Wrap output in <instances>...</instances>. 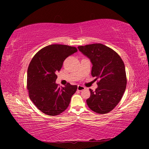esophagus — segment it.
I'll use <instances>...</instances> for the list:
<instances>
[{
  "instance_id": "obj_1",
  "label": "esophagus",
  "mask_w": 149,
  "mask_h": 149,
  "mask_svg": "<svg viewBox=\"0 0 149 149\" xmlns=\"http://www.w3.org/2000/svg\"><path fill=\"white\" fill-rule=\"evenodd\" d=\"M84 89H85V87L84 86H81V85H78L77 86V91H81Z\"/></svg>"
}]
</instances>
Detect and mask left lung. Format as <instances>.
Segmentation results:
<instances>
[{
  "label": "left lung",
  "mask_w": 149,
  "mask_h": 149,
  "mask_svg": "<svg viewBox=\"0 0 149 149\" xmlns=\"http://www.w3.org/2000/svg\"><path fill=\"white\" fill-rule=\"evenodd\" d=\"M93 64L91 75L97 80L95 91L89 89L91 96L87 104L97 114H107L120 102L125 92L127 77L125 65L116 52L100 43L77 47Z\"/></svg>",
  "instance_id": "obj_1"
}]
</instances>
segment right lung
Here are the masks:
<instances>
[{"instance_id":"1","label":"right lung","mask_w":149,"mask_h":149,"mask_svg":"<svg viewBox=\"0 0 149 149\" xmlns=\"http://www.w3.org/2000/svg\"><path fill=\"white\" fill-rule=\"evenodd\" d=\"M77 51L75 47L50 45L37 52L30 62L27 75L29 97L44 114L56 116L68 107L77 86L68 83L64 87H59L55 83L56 74L60 72L64 60Z\"/></svg>"}]
</instances>
